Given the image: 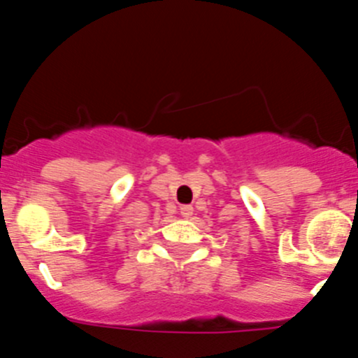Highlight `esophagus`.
<instances>
[{"label": "esophagus", "mask_w": 358, "mask_h": 358, "mask_svg": "<svg viewBox=\"0 0 358 358\" xmlns=\"http://www.w3.org/2000/svg\"><path fill=\"white\" fill-rule=\"evenodd\" d=\"M181 215L185 218H189V217H192V215H194V208L188 206V204H182V206H181Z\"/></svg>", "instance_id": "obj_1"}]
</instances>
